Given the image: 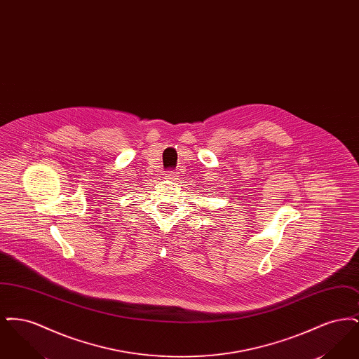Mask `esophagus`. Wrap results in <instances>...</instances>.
<instances>
[{
    "label": "esophagus",
    "mask_w": 359,
    "mask_h": 359,
    "mask_svg": "<svg viewBox=\"0 0 359 359\" xmlns=\"http://www.w3.org/2000/svg\"><path fill=\"white\" fill-rule=\"evenodd\" d=\"M165 177L170 179V180H176L179 177V175H177V172H175L173 170H168V171H165Z\"/></svg>",
    "instance_id": "1"
}]
</instances>
